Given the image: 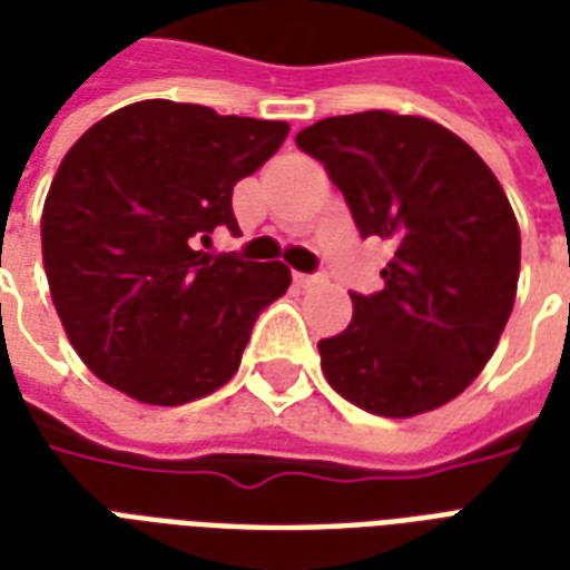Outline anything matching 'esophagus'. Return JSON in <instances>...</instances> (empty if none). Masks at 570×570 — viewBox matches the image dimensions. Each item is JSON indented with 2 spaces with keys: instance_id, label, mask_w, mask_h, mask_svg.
<instances>
[{
  "instance_id": "34e87169",
  "label": "esophagus",
  "mask_w": 570,
  "mask_h": 570,
  "mask_svg": "<svg viewBox=\"0 0 570 570\" xmlns=\"http://www.w3.org/2000/svg\"><path fill=\"white\" fill-rule=\"evenodd\" d=\"M324 282H327L324 273H297V285H301V288H318Z\"/></svg>"
}]
</instances>
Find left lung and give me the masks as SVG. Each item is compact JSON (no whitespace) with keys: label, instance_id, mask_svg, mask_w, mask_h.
I'll use <instances>...</instances> for the list:
<instances>
[{"label":"left lung","instance_id":"1","mask_svg":"<svg viewBox=\"0 0 570 570\" xmlns=\"http://www.w3.org/2000/svg\"><path fill=\"white\" fill-rule=\"evenodd\" d=\"M297 147L324 165L361 237L393 246L384 288L351 294L348 327L318 342L331 387L382 417L460 396L493 357L520 279V228L495 174L444 126L391 110L321 119Z\"/></svg>","mask_w":570,"mask_h":570}]
</instances>
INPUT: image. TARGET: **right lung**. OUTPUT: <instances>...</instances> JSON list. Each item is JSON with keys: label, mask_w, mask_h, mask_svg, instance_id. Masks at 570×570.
<instances>
[{"label": "right lung", "mask_w": 570, "mask_h": 570, "mask_svg": "<svg viewBox=\"0 0 570 570\" xmlns=\"http://www.w3.org/2000/svg\"><path fill=\"white\" fill-rule=\"evenodd\" d=\"M285 138L288 122L149 98L68 149L47 191L41 252L59 321L101 382L147 405L230 382L291 269L195 246L237 230L234 186Z\"/></svg>", "instance_id": "1"}]
</instances>
